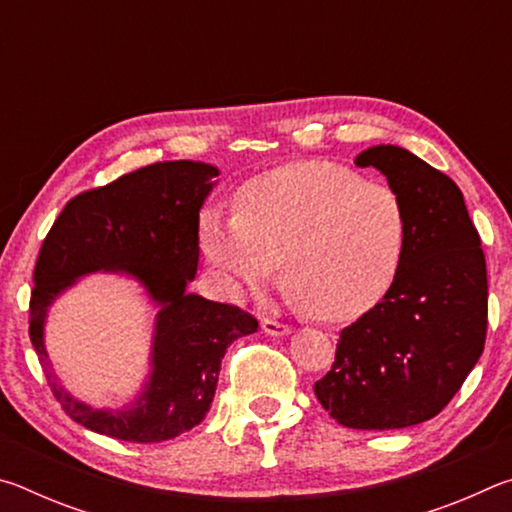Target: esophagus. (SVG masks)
<instances>
[{
    "instance_id": "obj_1",
    "label": "esophagus",
    "mask_w": 512,
    "mask_h": 512,
    "mask_svg": "<svg viewBox=\"0 0 512 512\" xmlns=\"http://www.w3.org/2000/svg\"><path fill=\"white\" fill-rule=\"evenodd\" d=\"M262 329L271 336H284L291 332V327L287 323H282V320H275V318H268V316L262 318Z\"/></svg>"
}]
</instances>
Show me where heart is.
<instances>
[{"label":"heart","instance_id":"heart-1","mask_svg":"<svg viewBox=\"0 0 512 512\" xmlns=\"http://www.w3.org/2000/svg\"><path fill=\"white\" fill-rule=\"evenodd\" d=\"M237 214L210 207L198 221L207 264L235 293H255L282 262L284 284L323 320L366 314L400 275L409 210L381 180L329 160L289 162L250 178Z\"/></svg>","mask_w":512,"mask_h":512}]
</instances>
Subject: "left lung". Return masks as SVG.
<instances>
[{"instance_id":"1","label":"left lung","mask_w":512,"mask_h":512,"mask_svg":"<svg viewBox=\"0 0 512 512\" xmlns=\"http://www.w3.org/2000/svg\"><path fill=\"white\" fill-rule=\"evenodd\" d=\"M402 194L409 248L391 291L341 329L314 384L323 409L350 429H402L433 418L479 361L488 332L481 237L452 178L400 146L357 155Z\"/></svg>"}]
</instances>
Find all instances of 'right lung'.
<instances>
[{
  "mask_svg": "<svg viewBox=\"0 0 512 512\" xmlns=\"http://www.w3.org/2000/svg\"><path fill=\"white\" fill-rule=\"evenodd\" d=\"M214 176L219 171L201 162L149 164L74 196L42 241L29 300V336L42 368H49L47 307L74 277L121 268L160 305L153 375L133 409L92 411L47 375L63 411L85 429L126 443H162L196 427L210 411L228 345L257 329L248 311L185 291L198 266V210Z\"/></svg>",
  "mask_w": 512,
  "mask_h": 512,
  "instance_id": "right-lung-1",
  "label": "right lung"
}]
</instances>
